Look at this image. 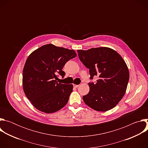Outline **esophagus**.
Returning <instances> with one entry per match:
<instances>
[{
	"instance_id": "34e87169",
	"label": "esophagus",
	"mask_w": 148,
	"mask_h": 148,
	"mask_svg": "<svg viewBox=\"0 0 148 148\" xmlns=\"http://www.w3.org/2000/svg\"><path fill=\"white\" fill-rule=\"evenodd\" d=\"M73 86H74V87H75V88H77L79 86V85H75V84H74Z\"/></svg>"
}]
</instances>
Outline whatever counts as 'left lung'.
Returning a JSON list of instances; mask_svg holds the SVG:
<instances>
[{"mask_svg":"<svg viewBox=\"0 0 148 148\" xmlns=\"http://www.w3.org/2000/svg\"><path fill=\"white\" fill-rule=\"evenodd\" d=\"M80 61L89 69L90 91L82 98L88 106L97 111L111 110L121 100L126 92L130 73L122 57L108 47L77 50Z\"/></svg>","mask_w":148,"mask_h":148,"instance_id":"obj_1","label":"left lung"}]
</instances>
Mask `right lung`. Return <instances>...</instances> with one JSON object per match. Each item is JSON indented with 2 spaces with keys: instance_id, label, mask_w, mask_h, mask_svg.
Returning a JSON list of instances; mask_svg holds the SVG:
<instances>
[{
  "instance_id": "right-lung-1",
  "label": "right lung",
  "mask_w": 148,
  "mask_h": 148,
  "mask_svg": "<svg viewBox=\"0 0 148 148\" xmlns=\"http://www.w3.org/2000/svg\"><path fill=\"white\" fill-rule=\"evenodd\" d=\"M76 56L73 50L51 44L41 46L30 54L23 71V87L36 109L50 114L67 104L73 86L58 83L57 74L64 77L63 67Z\"/></svg>"
}]
</instances>
